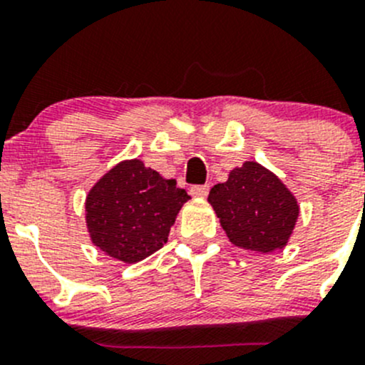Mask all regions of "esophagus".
Segmentation results:
<instances>
[{
	"mask_svg": "<svg viewBox=\"0 0 365 365\" xmlns=\"http://www.w3.org/2000/svg\"><path fill=\"white\" fill-rule=\"evenodd\" d=\"M208 190H210V185H192L190 187V194L194 197H207Z\"/></svg>",
	"mask_w": 365,
	"mask_h": 365,
	"instance_id": "obj_1",
	"label": "esophagus"
}]
</instances>
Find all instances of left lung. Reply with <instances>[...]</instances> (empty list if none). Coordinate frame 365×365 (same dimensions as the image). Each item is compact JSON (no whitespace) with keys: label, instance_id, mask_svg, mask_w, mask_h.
Listing matches in <instances>:
<instances>
[{"label":"left lung","instance_id":"1","mask_svg":"<svg viewBox=\"0 0 365 365\" xmlns=\"http://www.w3.org/2000/svg\"><path fill=\"white\" fill-rule=\"evenodd\" d=\"M208 203L230 242L258 253L284 250L299 215L287 185L253 160L232 169L225 183L212 187Z\"/></svg>","mask_w":365,"mask_h":365}]
</instances>
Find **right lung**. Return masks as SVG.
Masks as SVG:
<instances>
[{"label":"right lung","mask_w":365,"mask_h":365,"mask_svg":"<svg viewBox=\"0 0 365 365\" xmlns=\"http://www.w3.org/2000/svg\"><path fill=\"white\" fill-rule=\"evenodd\" d=\"M187 200L176 187L143 160H123L105 173L85 197L88 235L105 255L135 264L168 242L169 230Z\"/></svg>","instance_id":"1"}]
</instances>
